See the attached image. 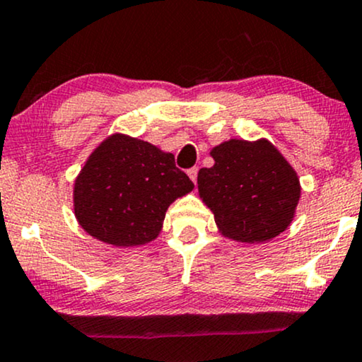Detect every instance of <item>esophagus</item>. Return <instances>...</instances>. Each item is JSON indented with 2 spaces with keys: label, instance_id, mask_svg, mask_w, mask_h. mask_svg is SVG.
Listing matches in <instances>:
<instances>
[{
  "label": "esophagus",
  "instance_id": "1",
  "mask_svg": "<svg viewBox=\"0 0 362 362\" xmlns=\"http://www.w3.org/2000/svg\"><path fill=\"white\" fill-rule=\"evenodd\" d=\"M188 176H189V180L193 181V182H196V177H198V168H191V169H188Z\"/></svg>",
  "mask_w": 362,
  "mask_h": 362
}]
</instances>
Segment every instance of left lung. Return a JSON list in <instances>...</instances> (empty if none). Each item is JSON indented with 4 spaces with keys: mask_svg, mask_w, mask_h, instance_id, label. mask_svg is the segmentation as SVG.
I'll return each mask as SVG.
<instances>
[{
    "mask_svg": "<svg viewBox=\"0 0 362 362\" xmlns=\"http://www.w3.org/2000/svg\"><path fill=\"white\" fill-rule=\"evenodd\" d=\"M209 156L215 164L199 169L198 194L225 238L263 243L288 228L300 199V180L269 139H230Z\"/></svg>",
    "mask_w": 362,
    "mask_h": 362,
    "instance_id": "1",
    "label": "left lung"
}]
</instances>
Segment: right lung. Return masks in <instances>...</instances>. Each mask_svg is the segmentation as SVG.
Wrapping results in <instances>:
<instances>
[{"label":"right lung","mask_w":362,"mask_h":362,"mask_svg":"<svg viewBox=\"0 0 362 362\" xmlns=\"http://www.w3.org/2000/svg\"><path fill=\"white\" fill-rule=\"evenodd\" d=\"M193 189L171 153L114 132L92 151L75 177L74 215L102 243L141 247L158 238L171 203Z\"/></svg>","instance_id":"obj_1"}]
</instances>
